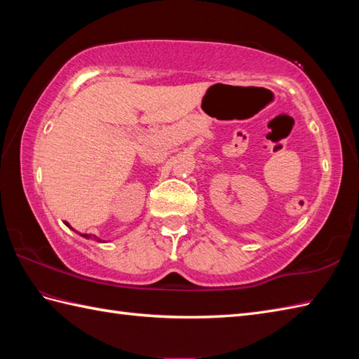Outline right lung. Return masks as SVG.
<instances>
[{
    "label": "right lung",
    "mask_w": 359,
    "mask_h": 359,
    "mask_svg": "<svg viewBox=\"0 0 359 359\" xmlns=\"http://www.w3.org/2000/svg\"><path fill=\"white\" fill-rule=\"evenodd\" d=\"M66 225L69 226L71 230H74V228H72L69 224H67V222H66ZM74 231H75V230H74ZM79 234L81 236V238H85V239H93V241H97V242H102V239H100V238H97L95 234H86V233H85V234H83V233H79Z\"/></svg>",
    "instance_id": "add662e5"
}]
</instances>
